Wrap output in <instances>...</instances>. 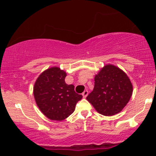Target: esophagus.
<instances>
[{"mask_svg": "<svg viewBox=\"0 0 156 156\" xmlns=\"http://www.w3.org/2000/svg\"><path fill=\"white\" fill-rule=\"evenodd\" d=\"M88 93H89V92H88V91H87V90H85L83 93H82V95H83V98H87V95H88Z\"/></svg>", "mask_w": 156, "mask_h": 156, "instance_id": "esophagus-1", "label": "esophagus"}]
</instances>
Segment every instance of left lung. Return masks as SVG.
Wrapping results in <instances>:
<instances>
[{
	"label": "left lung",
	"mask_w": 156,
	"mask_h": 156,
	"mask_svg": "<svg viewBox=\"0 0 156 156\" xmlns=\"http://www.w3.org/2000/svg\"><path fill=\"white\" fill-rule=\"evenodd\" d=\"M132 93L133 86L126 73L108 64L94 77V89L87 99L98 113L113 116L124 108Z\"/></svg>",
	"instance_id": "1"
}]
</instances>
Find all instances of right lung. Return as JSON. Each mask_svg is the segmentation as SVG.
Returning a JSON list of instances; mask_svg holds the SVG:
<instances>
[{
	"label": "right lung",
	"mask_w": 156,
	"mask_h": 156,
	"mask_svg": "<svg viewBox=\"0 0 156 156\" xmlns=\"http://www.w3.org/2000/svg\"><path fill=\"white\" fill-rule=\"evenodd\" d=\"M66 76V73L59 67H51L40 74L34 87L37 105L51 120L62 121L67 118L83 97L75 92L73 84L65 83Z\"/></svg>",
	"instance_id": "obj_1"
}]
</instances>
